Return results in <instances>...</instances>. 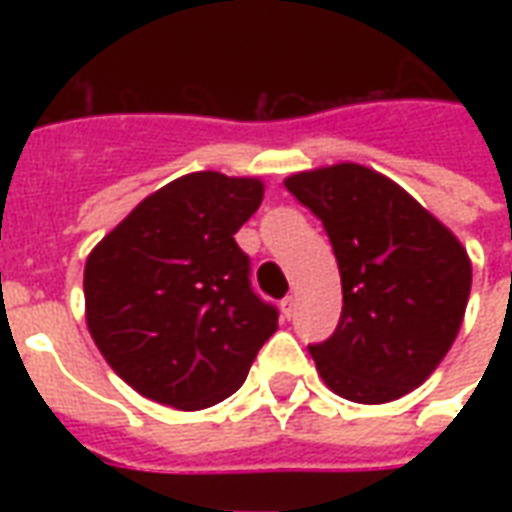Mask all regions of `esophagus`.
Wrapping results in <instances>:
<instances>
[{"instance_id":"obj_1","label":"esophagus","mask_w":512,"mask_h":512,"mask_svg":"<svg viewBox=\"0 0 512 512\" xmlns=\"http://www.w3.org/2000/svg\"><path fill=\"white\" fill-rule=\"evenodd\" d=\"M282 315H285L288 321L296 315V296H285V299H282Z\"/></svg>"}]
</instances>
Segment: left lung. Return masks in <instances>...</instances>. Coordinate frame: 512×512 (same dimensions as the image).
<instances>
[{"mask_svg":"<svg viewBox=\"0 0 512 512\" xmlns=\"http://www.w3.org/2000/svg\"><path fill=\"white\" fill-rule=\"evenodd\" d=\"M332 241L343 312L310 354L326 386L354 403L397 400L436 370L461 329L472 263L411 194L359 164L285 180Z\"/></svg>","mask_w":512,"mask_h":512,"instance_id":"8db88e82","label":"left lung"}]
</instances>
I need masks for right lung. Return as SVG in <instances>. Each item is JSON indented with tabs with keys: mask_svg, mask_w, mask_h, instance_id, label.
Returning <instances> with one entry per match:
<instances>
[{
	"mask_svg": "<svg viewBox=\"0 0 512 512\" xmlns=\"http://www.w3.org/2000/svg\"><path fill=\"white\" fill-rule=\"evenodd\" d=\"M263 183L191 172L136 205L84 266L87 326L139 395L180 411L230 397L246 381L279 310L252 288L235 233Z\"/></svg>",
	"mask_w": 512,
	"mask_h": 512,
	"instance_id": "right-lung-1",
	"label": "right lung"
}]
</instances>
